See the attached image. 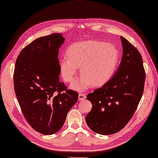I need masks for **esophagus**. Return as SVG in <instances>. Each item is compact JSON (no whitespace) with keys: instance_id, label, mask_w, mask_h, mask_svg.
Here are the masks:
<instances>
[{"instance_id":"1","label":"esophagus","mask_w":158,"mask_h":158,"mask_svg":"<svg viewBox=\"0 0 158 158\" xmlns=\"http://www.w3.org/2000/svg\"><path fill=\"white\" fill-rule=\"evenodd\" d=\"M85 99V95L84 94H80L78 95V100L79 101H82Z\"/></svg>"}]
</instances>
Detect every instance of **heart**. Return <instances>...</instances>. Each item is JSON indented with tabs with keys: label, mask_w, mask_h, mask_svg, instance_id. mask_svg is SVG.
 <instances>
[{
	"label": "heart",
	"mask_w": 158,
	"mask_h": 158,
	"mask_svg": "<svg viewBox=\"0 0 158 158\" xmlns=\"http://www.w3.org/2000/svg\"><path fill=\"white\" fill-rule=\"evenodd\" d=\"M65 54L67 59H63L59 64L61 76L64 81L72 82L80 67L81 76L70 85L80 92L93 85L106 84L115 72L119 59L115 45L95 40L74 43Z\"/></svg>",
	"instance_id": "obj_1"
}]
</instances>
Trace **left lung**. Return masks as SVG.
Masks as SVG:
<instances>
[{
	"mask_svg": "<svg viewBox=\"0 0 158 158\" xmlns=\"http://www.w3.org/2000/svg\"><path fill=\"white\" fill-rule=\"evenodd\" d=\"M122 61L113 77L87 96L92 104L85 121L92 131L108 135L122 130L137 109L142 97L146 74L139 52L120 36Z\"/></svg>",
	"mask_w": 158,
	"mask_h": 158,
	"instance_id": "obj_1",
	"label": "left lung"
}]
</instances>
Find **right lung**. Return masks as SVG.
I'll return each instance as SVG.
<instances>
[{
    "mask_svg": "<svg viewBox=\"0 0 158 158\" xmlns=\"http://www.w3.org/2000/svg\"><path fill=\"white\" fill-rule=\"evenodd\" d=\"M61 33L38 38L20 52L14 74L15 93L23 116L35 131L52 135L61 129L78 94L59 80Z\"/></svg>",
    "mask_w": 158,
    "mask_h": 158,
    "instance_id": "obj_1",
    "label": "right lung"
}]
</instances>
